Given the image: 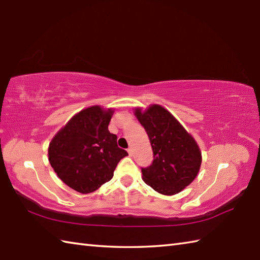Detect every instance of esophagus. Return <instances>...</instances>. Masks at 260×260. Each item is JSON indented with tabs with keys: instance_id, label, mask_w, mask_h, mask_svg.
Returning <instances> with one entry per match:
<instances>
[{
	"instance_id": "34e87169",
	"label": "esophagus",
	"mask_w": 260,
	"mask_h": 260,
	"mask_svg": "<svg viewBox=\"0 0 260 260\" xmlns=\"http://www.w3.org/2000/svg\"><path fill=\"white\" fill-rule=\"evenodd\" d=\"M127 152H128V154H129V155L132 156V154H133V150H132V148L129 147V148H127Z\"/></svg>"
}]
</instances>
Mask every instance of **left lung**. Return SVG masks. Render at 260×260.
I'll use <instances>...</instances> for the list:
<instances>
[{"instance_id": "1", "label": "left lung", "mask_w": 260, "mask_h": 260, "mask_svg": "<svg viewBox=\"0 0 260 260\" xmlns=\"http://www.w3.org/2000/svg\"><path fill=\"white\" fill-rule=\"evenodd\" d=\"M134 115L144 127L153 150V162L142 169L143 180L164 196H174L197 178L202 155L200 147L180 121L161 105H151Z\"/></svg>"}]
</instances>
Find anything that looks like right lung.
<instances>
[{"label": "right lung", "instance_id": "1", "mask_svg": "<svg viewBox=\"0 0 260 260\" xmlns=\"http://www.w3.org/2000/svg\"><path fill=\"white\" fill-rule=\"evenodd\" d=\"M113 108L90 106L74 115L53 136L49 162L63 183L77 192L90 193L112 180L121 158L128 155L108 131Z\"/></svg>", "mask_w": 260, "mask_h": 260}]
</instances>
